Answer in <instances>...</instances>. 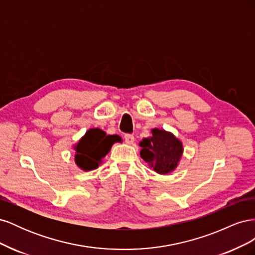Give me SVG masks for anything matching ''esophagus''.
<instances>
[{
	"mask_svg": "<svg viewBox=\"0 0 255 255\" xmlns=\"http://www.w3.org/2000/svg\"><path fill=\"white\" fill-rule=\"evenodd\" d=\"M125 139H126V142H127L128 144H133V143H134V140H135V138H134L133 135L127 134V135H125Z\"/></svg>",
	"mask_w": 255,
	"mask_h": 255,
	"instance_id": "obj_1",
	"label": "esophagus"
}]
</instances>
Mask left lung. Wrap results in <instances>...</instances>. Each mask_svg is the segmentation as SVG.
<instances>
[{"label":"left lung","mask_w":255,"mask_h":255,"mask_svg":"<svg viewBox=\"0 0 255 255\" xmlns=\"http://www.w3.org/2000/svg\"><path fill=\"white\" fill-rule=\"evenodd\" d=\"M152 136L139 142L140 156L150 168L159 174H168L175 170L183 155V143L171 132L152 128Z\"/></svg>","instance_id":"left-lung-1"}]
</instances>
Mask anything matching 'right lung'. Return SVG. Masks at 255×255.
I'll return each instance as SVG.
<instances>
[{
    "label": "right lung",
    "mask_w": 255,
    "mask_h": 255,
    "mask_svg": "<svg viewBox=\"0 0 255 255\" xmlns=\"http://www.w3.org/2000/svg\"><path fill=\"white\" fill-rule=\"evenodd\" d=\"M120 140V136L106 135L104 130L99 128L88 129L73 145L75 164L84 171L97 169L102 164L103 157L111 151L113 144Z\"/></svg>",
    "instance_id": "obj_1"
}]
</instances>
